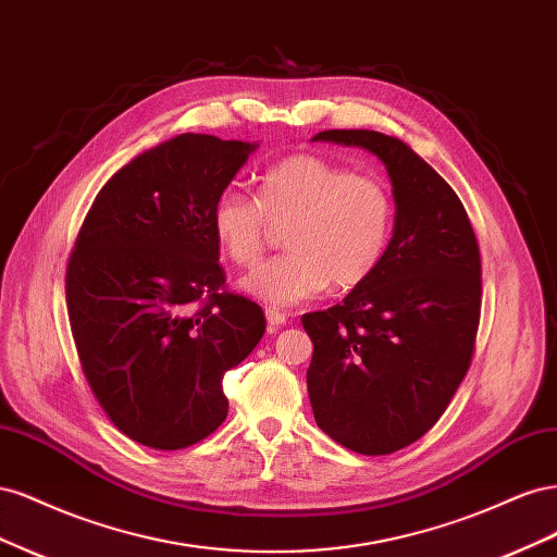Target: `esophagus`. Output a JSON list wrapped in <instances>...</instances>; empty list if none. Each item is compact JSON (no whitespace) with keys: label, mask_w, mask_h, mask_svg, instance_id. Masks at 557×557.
I'll return each instance as SVG.
<instances>
[{"label":"esophagus","mask_w":557,"mask_h":557,"mask_svg":"<svg viewBox=\"0 0 557 557\" xmlns=\"http://www.w3.org/2000/svg\"><path fill=\"white\" fill-rule=\"evenodd\" d=\"M267 323H269V330H278L285 320H288V315L281 313L278 309H267Z\"/></svg>","instance_id":"34e87169"}]
</instances>
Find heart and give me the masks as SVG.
<instances>
[{
	"instance_id": "heart-1",
	"label": "heart",
	"mask_w": 557,
	"mask_h": 557,
	"mask_svg": "<svg viewBox=\"0 0 557 557\" xmlns=\"http://www.w3.org/2000/svg\"><path fill=\"white\" fill-rule=\"evenodd\" d=\"M283 225L290 250L242 278V288L269 307L299 305L330 283L339 290L362 285L391 244L395 199L374 174L297 153L267 166L258 197L225 188L211 207L213 237L239 267L256 264L274 227Z\"/></svg>"
}]
</instances>
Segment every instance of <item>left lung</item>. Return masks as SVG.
<instances>
[{
  "mask_svg": "<svg viewBox=\"0 0 557 557\" xmlns=\"http://www.w3.org/2000/svg\"><path fill=\"white\" fill-rule=\"evenodd\" d=\"M313 141L360 146L393 181L395 230L376 272L342 305L301 315L318 428L362 455L420 440L462 383L481 318V250L460 197L413 150L372 129Z\"/></svg>",
  "mask_w": 557,
  "mask_h": 557,
  "instance_id": "1",
  "label": "left lung"
}]
</instances>
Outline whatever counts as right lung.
<instances>
[{"label":"right lung","mask_w":557,"mask_h":557,"mask_svg":"<svg viewBox=\"0 0 557 557\" xmlns=\"http://www.w3.org/2000/svg\"><path fill=\"white\" fill-rule=\"evenodd\" d=\"M258 144L178 134L117 170L66 264L81 369L111 423L158 450L188 448L227 418L223 376L264 334L227 293L211 207Z\"/></svg>","instance_id":"obj_1"}]
</instances>
